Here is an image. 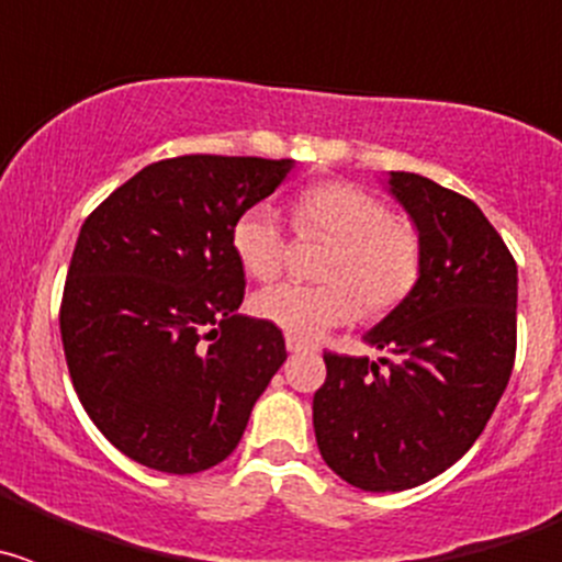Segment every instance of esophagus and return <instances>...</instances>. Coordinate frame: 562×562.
I'll list each match as a JSON object with an SVG mask.
<instances>
[{
    "mask_svg": "<svg viewBox=\"0 0 562 562\" xmlns=\"http://www.w3.org/2000/svg\"><path fill=\"white\" fill-rule=\"evenodd\" d=\"M310 349H315L310 340H301V337H295V335H286V351H310Z\"/></svg>",
    "mask_w": 562,
    "mask_h": 562,
    "instance_id": "obj_1",
    "label": "esophagus"
}]
</instances>
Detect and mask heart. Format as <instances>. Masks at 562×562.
Wrapping results in <instances>:
<instances>
[{
	"mask_svg": "<svg viewBox=\"0 0 562 562\" xmlns=\"http://www.w3.org/2000/svg\"><path fill=\"white\" fill-rule=\"evenodd\" d=\"M297 233H324L335 247L321 265L324 284L267 286L252 297V312L301 340L349 324L357 306L369 315L394 310L414 290L422 270V238L414 222L394 216L389 205L355 182H317L292 202ZM231 247L241 270L272 281L284 270L286 236L276 207H245L231 227Z\"/></svg>",
	"mask_w": 562,
	"mask_h": 562,
	"instance_id": "1",
	"label": "heart"
}]
</instances>
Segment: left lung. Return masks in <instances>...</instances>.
<instances>
[{"label": "left lung", "instance_id": "1", "mask_svg": "<svg viewBox=\"0 0 562 562\" xmlns=\"http://www.w3.org/2000/svg\"><path fill=\"white\" fill-rule=\"evenodd\" d=\"M385 186L422 238L414 290L362 335L394 360L329 351L312 400L324 461L369 493L425 484L473 448L518 329V267L481 207L419 173L391 171Z\"/></svg>", "mask_w": 562, "mask_h": 562}]
</instances>
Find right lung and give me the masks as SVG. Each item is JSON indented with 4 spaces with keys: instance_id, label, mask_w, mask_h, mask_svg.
Here are the masks:
<instances>
[{
    "instance_id": "add662e5",
    "label": "right lung",
    "mask_w": 562,
    "mask_h": 562,
    "mask_svg": "<svg viewBox=\"0 0 562 562\" xmlns=\"http://www.w3.org/2000/svg\"><path fill=\"white\" fill-rule=\"evenodd\" d=\"M292 160L188 154L137 171L89 213L61 301L69 376L89 419L132 461L191 475L236 450L284 366L281 329L238 315L231 227Z\"/></svg>"
}]
</instances>
